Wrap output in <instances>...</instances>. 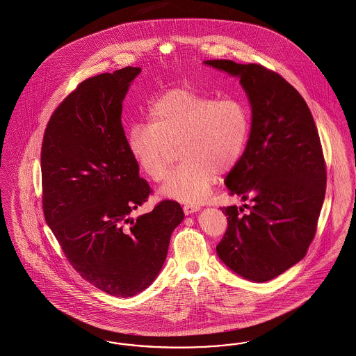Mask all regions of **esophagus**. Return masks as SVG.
Segmentation results:
<instances>
[{"mask_svg": "<svg viewBox=\"0 0 356 356\" xmlns=\"http://www.w3.org/2000/svg\"><path fill=\"white\" fill-rule=\"evenodd\" d=\"M183 210H184V213H186L187 216H190V214H193V213L199 211V210H200V206L196 204V203H188V202H187V203H184Z\"/></svg>", "mask_w": 356, "mask_h": 356, "instance_id": "esophagus-1", "label": "esophagus"}]
</instances>
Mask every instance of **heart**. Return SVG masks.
<instances>
[{
  "label": "heart",
  "mask_w": 356,
  "mask_h": 356,
  "mask_svg": "<svg viewBox=\"0 0 356 356\" xmlns=\"http://www.w3.org/2000/svg\"><path fill=\"white\" fill-rule=\"evenodd\" d=\"M250 115L236 97L214 96L188 88L172 89L147 110V123L127 133V149L138 169L163 180L175 147L183 160L166 177L161 193L183 202H200L218 173L229 172L245 150Z\"/></svg>",
  "instance_id": "1"
}]
</instances>
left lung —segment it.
Here are the masks:
<instances>
[{"label": "left lung", "instance_id": "obj_1", "mask_svg": "<svg viewBox=\"0 0 356 356\" xmlns=\"http://www.w3.org/2000/svg\"><path fill=\"white\" fill-rule=\"evenodd\" d=\"M204 65L238 77L252 107L245 152L225 184L253 206L249 214L220 207L227 229L217 253L236 274L267 282L303 259L314 238L327 187L318 131L300 92L280 74L229 59Z\"/></svg>", "mask_w": 356, "mask_h": 356}]
</instances>
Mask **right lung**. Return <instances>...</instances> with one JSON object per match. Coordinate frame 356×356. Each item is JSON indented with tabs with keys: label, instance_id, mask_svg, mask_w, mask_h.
Returning a JSON list of instances; mask_svg holds the SVG:
<instances>
[{
	"label": "right lung",
	"instance_id": "add662e5",
	"mask_svg": "<svg viewBox=\"0 0 356 356\" xmlns=\"http://www.w3.org/2000/svg\"><path fill=\"white\" fill-rule=\"evenodd\" d=\"M139 73L127 66L79 83L53 112L40 154L44 218L67 261L122 298L156 279L184 218L175 200L131 217L153 192L139 177L122 126V102Z\"/></svg>",
	"mask_w": 356,
	"mask_h": 356
}]
</instances>
